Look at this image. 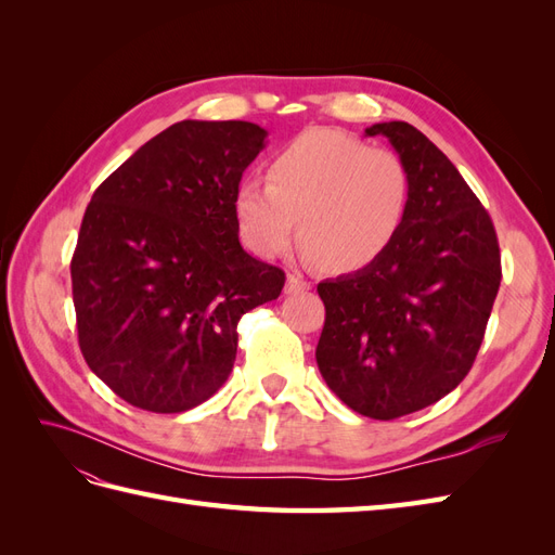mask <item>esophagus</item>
<instances>
[{
    "mask_svg": "<svg viewBox=\"0 0 555 555\" xmlns=\"http://www.w3.org/2000/svg\"><path fill=\"white\" fill-rule=\"evenodd\" d=\"M306 289H310V282L304 275H298V273L287 275V287H284V292L298 294V292H306Z\"/></svg>",
    "mask_w": 555,
    "mask_h": 555,
    "instance_id": "esophagus-1",
    "label": "esophagus"
}]
</instances>
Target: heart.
Masks as SVG:
<instances>
[{"instance_id":"heart-1","label":"heart","mask_w":555,"mask_h":555,"mask_svg":"<svg viewBox=\"0 0 555 555\" xmlns=\"http://www.w3.org/2000/svg\"><path fill=\"white\" fill-rule=\"evenodd\" d=\"M268 182L236 190V222L257 257L275 259L298 236L331 271H359L393 243L408 212L410 176L389 147L310 129L268 164Z\"/></svg>"}]
</instances>
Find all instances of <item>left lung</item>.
Masks as SVG:
<instances>
[{"instance_id":"obj_1","label":"left lung","mask_w":555,"mask_h":555,"mask_svg":"<svg viewBox=\"0 0 555 555\" xmlns=\"http://www.w3.org/2000/svg\"><path fill=\"white\" fill-rule=\"evenodd\" d=\"M410 176L408 212L384 255L324 280L317 365L354 412L389 422L456 389L475 363L500 289L489 212L442 150L408 122H379Z\"/></svg>"}]
</instances>
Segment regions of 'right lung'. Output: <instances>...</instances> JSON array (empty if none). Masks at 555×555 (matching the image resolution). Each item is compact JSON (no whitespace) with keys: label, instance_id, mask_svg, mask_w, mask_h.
Masks as SVG:
<instances>
[{"label":"right lung","instance_id":"1","mask_svg":"<svg viewBox=\"0 0 555 555\" xmlns=\"http://www.w3.org/2000/svg\"><path fill=\"white\" fill-rule=\"evenodd\" d=\"M266 137L243 120H182L92 194L72 259L78 345L133 408L208 400L236 361L241 317L284 287L241 247L233 206Z\"/></svg>","mask_w":555,"mask_h":555}]
</instances>
